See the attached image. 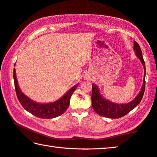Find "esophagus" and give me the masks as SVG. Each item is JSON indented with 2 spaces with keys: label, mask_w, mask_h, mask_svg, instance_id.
<instances>
[{
  "label": "esophagus",
  "mask_w": 157,
  "mask_h": 157,
  "mask_svg": "<svg viewBox=\"0 0 157 157\" xmlns=\"http://www.w3.org/2000/svg\"><path fill=\"white\" fill-rule=\"evenodd\" d=\"M86 80H88V81H90V78H86Z\"/></svg>",
  "instance_id": "1"
}]
</instances>
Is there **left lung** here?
<instances>
[{"mask_svg": "<svg viewBox=\"0 0 157 157\" xmlns=\"http://www.w3.org/2000/svg\"><path fill=\"white\" fill-rule=\"evenodd\" d=\"M133 50L135 51V55L141 61L144 69V76L143 80V85L141 90L135 98L126 104L114 103L104 98L99 89L98 85L93 83L92 84V106L97 114L102 117L110 119H118L122 117L133 110L137 105L140 103L143 98L145 85H146V64L144 60L141 48L136 41H134Z\"/></svg>", "mask_w": 157, "mask_h": 157, "instance_id": "left-lung-1", "label": "left lung"}]
</instances>
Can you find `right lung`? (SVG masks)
Segmentation results:
<instances>
[{
	"instance_id": "obj_1",
	"label": "right lung",
	"mask_w": 157,
	"mask_h": 157,
	"mask_svg": "<svg viewBox=\"0 0 157 157\" xmlns=\"http://www.w3.org/2000/svg\"><path fill=\"white\" fill-rule=\"evenodd\" d=\"M13 75L16 95L20 103L28 112L41 119H52L62 115L69 107L71 95L79 84L78 83L73 86L58 100L49 103H38L22 92L17 80L15 69H13Z\"/></svg>"
}]
</instances>
